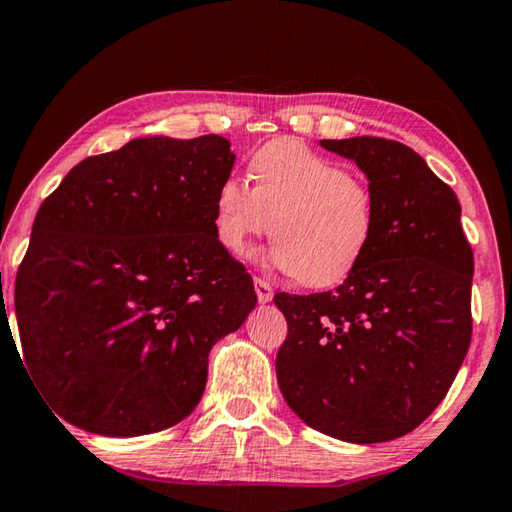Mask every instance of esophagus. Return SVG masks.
<instances>
[{
    "mask_svg": "<svg viewBox=\"0 0 512 512\" xmlns=\"http://www.w3.org/2000/svg\"><path fill=\"white\" fill-rule=\"evenodd\" d=\"M255 291H257L259 303H271L273 300V287L266 280L255 278Z\"/></svg>",
    "mask_w": 512,
    "mask_h": 512,
    "instance_id": "34e87169",
    "label": "esophagus"
}]
</instances>
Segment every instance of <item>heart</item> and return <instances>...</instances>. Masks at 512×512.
Masks as SVG:
<instances>
[{
  "label": "heart",
  "instance_id": "obj_1",
  "mask_svg": "<svg viewBox=\"0 0 512 512\" xmlns=\"http://www.w3.org/2000/svg\"><path fill=\"white\" fill-rule=\"evenodd\" d=\"M250 175L253 186L230 175L216 191L214 230L225 250L243 255L273 230L266 259L305 287H337L358 271L376 232L367 182L291 139L259 148Z\"/></svg>",
  "mask_w": 512,
  "mask_h": 512
}]
</instances>
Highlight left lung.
I'll return each instance as SVG.
<instances>
[{
  "label": "left lung",
  "instance_id": "left-lung-1",
  "mask_svg": "<svg viewBox=\"0 0 512 512\" xmlns=\"http://www.w3.org/2000/svg\"><path fill=\"white\" fill-rule=\"evenodd\" d=\"M321 148L358 164L376 202L367 257L335 291L275 294L280 392L323 435L396 440L442 403L472 339V246L460 202L415 150L353 136Z\"/></svg>",
  "mask_w": 512,
  "mask_h": 512
}]
</instances>
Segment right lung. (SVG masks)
<instances>
[{
  "label": "right lung",
  "instance_id": "add662e5",
  "mask_svg": "<svg viewBox=\"0 0 512 512\" xmlns=\"http://www.w3.org/2000/svg\"><path fill=\"white\" fill-rule=\"evenodd\" d=\"M234 159L218 134L145 136L84 159L40 205L15 316L29 373L68 424L150 435L200 403L209 351L257 305L214 230Z\"/></svg>",
  "mask_w": 512,
  "mask_h": 512
}]
</instances>
